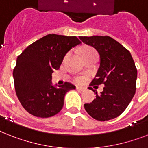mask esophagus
<instances>
[{
    "label": "esophagus",
    "mask_w": 148,
    "mask_h": 148,
    "mask_svg": "<svg viewBox=\"0 0 148 148\" xmlns=\"http://www.w3.org/2000/svg\"><path fill=\"white\" fill-rule=\"evenodd\" d=\"M76 89L79 91H84L86 90V88H84V87H80V86H77Z\"/></svg>",
    "instance_id": "esophagus-1"
}]
</instances>
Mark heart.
<instances>
[{
  "label": "heart",
  "mask_w": 148,
  "mask_h": 148,
  "mask_svg": "<svg viewBox=\"0 0 148 148\" xmlns=\"http://www.w3.org/2000/svg\"><path fill=\"white\" fill-rule=\"evenodd\" d=\"M93 53H97V51H95V49L91 48V47H84V49H82L81 51V54H82V56H85V55H90V54ZM75 81H76L77 84H83V83L85 81V77H77L75 78Z\"/></svg>",
  "instance_id": "b5f03b06"
}]
</instances>
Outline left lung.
<instances>
[{"label":"left lung","mask_w":148,"mask_h":148,"mask_svg":"<svg viewBox=\"0 0 148 148\" xmlns=\"http://www.w3.org/2000/svg\"><path fill=\"white\" fill-rule=\"evenodd\" d=\"M79 38L96 49L100 57L99 68L90 85L105 86L99 95L90 87L97 96L92 103L84 104L85 110L98 121L115 119L125 110L136 90L138 72L132 56L123 45L107 36Z\"/></svg>","instance_id":"8db88e82"}]
</instances>
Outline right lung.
I'll return each instance as SVG.
<instances>
[{
  "label": "right lung",
  "mask_w": 148,
  "mask_h": 148,
  "mask_svg": "<svg viewBox=\"0 0 148 148\" xmlns=\"http://www.w3.org/2000/svg\"><path fill=\"white\" fill-rule=\"evenodd\" d=\"M80 43L76 36L49 34L18 56L13 72L14 86L21 105L29 113L49 118L62 110L66 93L76 87L69 82L53 86L51 74L59 69L68 51Z\"/></svg>",
  "instance_id": "right-lung-1"
}]
</instances>
